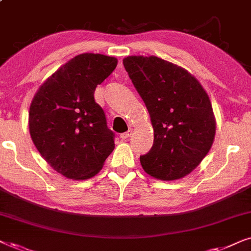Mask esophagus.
Wrapping results in <instances>:
<instances>
[{
	"instance_id": "esophagus-1",
	"label": "esophagus",
	"mask_w": 251,
	"mask_h": 251,
	"mask_svg": "<svg viewBox=\"0 0 251 251\" xmlns=\"http://www.w3.org/2000/svg\"><path fill=\"white\" fill-rule=\"evenodd\" d=\"M131 135H132V131H131V130H129V131H126V132H123V133H121V135H120V138L123 139V140H125V139H128L129 137L131 136Z\"/></svg>"
}]
</instances>
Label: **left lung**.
I'll list each match as a JSON object with an SVG mask.
<instances>
[{
  "label": "left lung",
  "instance_id": "left-lung-1",
  "mask_svg": "<svg viewBox=\"0 0 251 251\" xmlns=\"http://www.w3.org/2000/svg\"><path fill=\"white\" fill-rule=\"evenodd\" d=\"M123 65L154 130L152 149L140 156L143 169L160 180L180 179L201 163L214 143L209 96L186 70L159 57L129 56Z\"/></svg>",
  "mask_w": 251,
  "mask_h": 251
}]
</instances>
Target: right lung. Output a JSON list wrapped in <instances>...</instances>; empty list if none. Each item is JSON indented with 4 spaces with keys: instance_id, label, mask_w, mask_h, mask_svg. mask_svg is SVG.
I'll list each match as a JSON object with an SVG mask.
<instances>
[{
    "instance_id": "add662e5",
    "label": "right lung",
    "mask_w": 251,
    "mask_h": 251,
    "mask_svg": "<svg viewBox=\"0 0 251 251\" xmlns=\"http://www.w3.org/2000/svg\"><path fill=\"white\" fill-rule=\"evenodd\" d=\"M116 65L114 57L78 54L47 78L30 104L34 145L53 170L70 179L94 177L114 150V132L94 95Z\"/></svg>"
}]
</instances>
